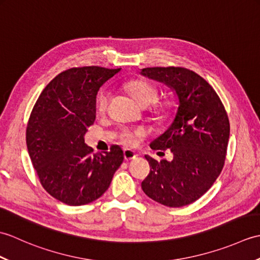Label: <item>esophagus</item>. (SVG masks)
<instances>
[{
	"label": "esophagus",
	"mask_w": 260,
	"mask_h": 260,
	"mask_svg": "<svg viewBox=\"0 0 260 260\" xmlns=\"http://www.w3.org/2000/svg\"><path fill=\"white\" fill-rule=\"evenodd\" d=\"M136 156H137V154L134 151H131V150H125L124 151L125 161H131V159H134Z\"/></svg>",
	"instance_id": "34e87169"
}]
</instances>
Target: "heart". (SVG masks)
<instances>
[{
    "instance_id": "obj_1",
    "label": "heart",
    "mask_w": 260,
    "mask_h": 260,
    "mask_svg": "<svg viewBox=\"0 0 260 260\" xmlns=\"http://www.w3.org/2000/svg\"><path fill=\"white\" fill-rule=\"evenodd\" d=\"M125 89L128 91L135 101L141 106L147 107L156 102L158 92L155 87L145 80H134L125 84ZM110 99V91L108 89H102L98 92L96 98V109L99 114L106 112L108 103ZM145 135V131L143 128H132V127H124L119 133V139L125 146H135Z\"/></svg>"
}]
</instances>
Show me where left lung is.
Returning a JSON list of instances; mask_svg holds the SVG:
<instances>
[{"label":"left lung","instance_id":"left-lung-1","mask_svg":"<svg viewBox=\"0 0 260 260\" xmlns=\"http://www.w3.org/2000/svg\"><path fill=\"white\" fill-rule=\"evenodd\" d=\"M141 75L171 88L178 109L168 129L150 146L170 150L172 161L145 155L151 172L142 182L147 197L163 206L179 208L202 197L223 168L230 125L217 92L194 71L181 67H154Z\"/></svg>","mask_w":260,"mask_h":260}]
</instances>
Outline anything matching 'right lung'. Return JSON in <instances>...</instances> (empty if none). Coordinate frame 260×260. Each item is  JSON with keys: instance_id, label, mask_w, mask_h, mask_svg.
<instances>
[{"instance_id": "1", "label": "right lung", "mask_w": 260, "mask_h": 260, "mask_svg": "<svg viewBox=\"0 0 260 260\" xmlns=\"http://www.w3.org/2000/svg\"><path fill=\"white\" fill-rule=\"evenodd\" d=\"M119 71L97 66L62 71L32 109L26 146L33 168L49 194L68 206H84L101 198L124 161L119 146L92 154L84 140L96 118L99 88Z\"/></svg>"}]
</instances>
